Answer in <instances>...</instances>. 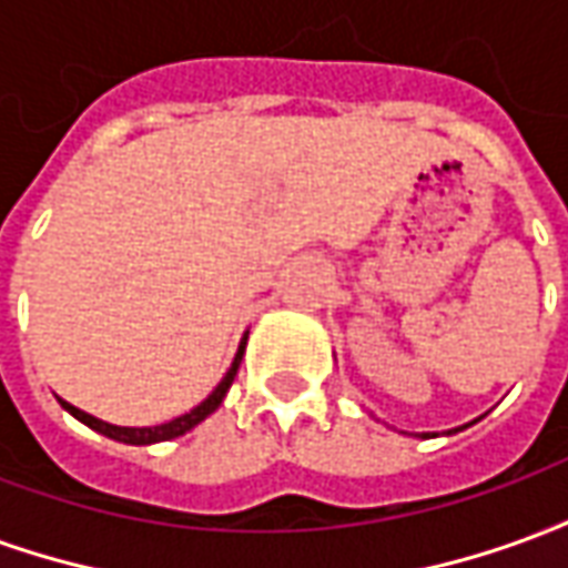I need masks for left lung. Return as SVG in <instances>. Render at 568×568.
Returning a JSON list of instances; mask_svg holds the SVG:
<instances>
[{"label": "left lung", "mask_w": 568, "mask_h": 568, "mask_svg": "<svg viewBox=\"0 0 568 568\" xmlns=\"http://www.w3.org/2000/svg\"><path fill=\"white\" fill-rule=\"evenodd\" d=\"M371 417H374V414H371ZM468 426H471V423H465V426H459V428H450L447 435H453V432H463V428H468ZM405 435H414V432H405ZM428 435H432V432H419V435H414V438H428Z\"/></svg>", "instance_id": "1"}]
</instances>
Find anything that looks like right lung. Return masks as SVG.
<instances>
[{
	"label": "right lung",
	"instance_id": "add662e5",
	"mask_svg": "<svg viewBox=\"0 0 568 568\" xmlns=\"http://www.w3.org/2000/svg\"><path fill=\"white\" fill-rule=\"evenodd\" d=\"M246 341H248V332L243 334V341H240V346H236V356H234V362H231L227 374L222 377V383H219V386H215V389H212V393L206 395V398H203L197 407H191L187 414L170 419V423H161V426H115V423L97 419L93 414H84V410H79L75 405L63 402V398H57V402H60V407H63L67 414H72V417L79 419V423H84V426L93 428V432H100V435H105V438L121 440V444L145 447V444H158V440H173V438H179V435L191 432V428L197 426V423H203V419L210 417V414H215V410L222 407L224 395H227V389H231V383H234V377H236V371H240L243 353H246Z\"/></svg>",
	"mask_w": 568,
	"mask_h": 568
}]
</instances>
